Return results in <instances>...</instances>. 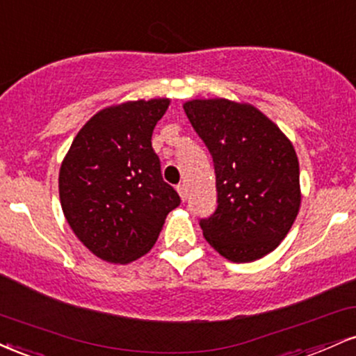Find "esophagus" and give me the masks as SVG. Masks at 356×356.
Masks as SVG:
<instances>
[{
  "instance_id": "esophagus-1",
  "label": "esophagus",
  "mask_w": 356,
  "mask_h": 356,
  "mask_svg": "<svg viewBox=\"0 0 356 356\" xmlns=\"http://www.w3.org/2000/svg\"><path fill=\"white\" fill-rule=\"evenodd\" d=\"M177 190H178L179 196H181L183 202H186V196H188V195H186V186H185V185H178Z\"/></svg>"
}]
</instances>
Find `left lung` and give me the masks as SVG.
<instances>
[{
  "label": "left lung",
  "mask_w": 356,
  "mask_h": 356,
  "mask_svg": "<svg viewBox=\"0 0 356 356\" xmlns=\"http://www.w3.org/2000/svg\"><path fill=\"white\" fill-rule=\"evenodd\" d=\"M183 108L215 166L216 208L200 220L204 238L235 263L265 257L298 215L302 196L293 145L250 104L193 99Z\"/></svg>",
  "instance_id": "8db88e82"
}]
</instances>
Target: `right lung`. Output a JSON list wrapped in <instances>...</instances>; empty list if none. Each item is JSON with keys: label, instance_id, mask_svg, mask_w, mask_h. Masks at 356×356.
Segmentation results:
<instances>
[{"label": "right lung", "instance_id": "obj_1", "mask_svg": "<svg viewBox=\"0 0 356 356\" xmlns=\"http://www.w3.org/2000/svg\"><path fill=\"white\" fill-rule=\"evenodd\" d=\"M170 99L106 108L79 129L60 170V200L78 240L102 260L129 263L152 250L181 203L163 181L153 129Z\"/></svg>", "mask_w": 356, "mask_h": 356}]
</instances>
